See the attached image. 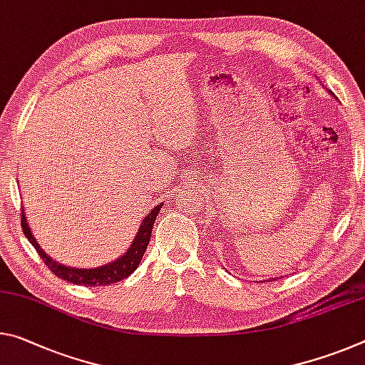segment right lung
<instances>
[{"label": "right lung", "instance_id": "obj_1", "mask_svg": "<svg viewBox=\"0 0 365 365\" xmlns=\"http://www.w3.org/2000/svg\"><path fill=\"white\" fill-rule=\"evenodd\" d=\"M162 205L155 206L154 210L144 217L143 224L140 225V230L133 240L131 247L128 248V252L125 253L123 257H120L117 262L108 263L106 266H101V268H92V269H78V268H68L65 264L56 263L55 259H51L47 253L42 252V248L38 247V244L34 239V235L31 232V227H29L27 219L24 210L21 212V225H22V232L26 234L29 242L36 248L40 258L43 259V263L48 266V269L53 273L55 276L60 277V279H65L71 284H79V286H108L113 284V282H118L125 277H128L133 271H135L138 266H140L144 252H146L149 240H151V232H153V225L155 222V217L160 211Z\"/></svg>", "mask_w": 365, "mask_h": 365}]
</instances>
